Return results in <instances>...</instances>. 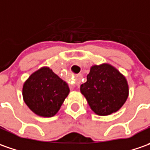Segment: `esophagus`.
Returning <instances> with one entry per match:
<instances>
[{"label": "esophagus", "instance_id": "obj_1", "mask_svg": "<svg viewBox=\"0 0 150 150\" xmlns=\"http://www.w3.org/2000/svg\"><path fill=\"white\" fill-rule=\"evenodd\" d=\"M81 78H82V75H78L77 77H76V85H79L80 83V80H81Z\"/></svg>", "mask_w": 150, "mask_h": 150}]
</instances>
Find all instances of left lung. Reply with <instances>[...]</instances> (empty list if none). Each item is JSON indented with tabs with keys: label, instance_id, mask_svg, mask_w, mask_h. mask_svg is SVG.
I'll use <instances>...</instances> for the list:
<instances>
[{
	"label": "left lung",
	"instance_id": "left-lung-1",
	"mask_svg": "<svg viewBox=\"0 0 150 150\" xmlns=\"http://www.w3.org/2000/svg\"><path fill=\"white\" fill-rule=\"evenodd\" d=\"M92 110L98 115H110L119 110L129 96L126 78L108 63L91 67L87 81L80 85Z\"/></svg>",
	"mask_w": 150,
	"mask_h": 150
}]
</instances>
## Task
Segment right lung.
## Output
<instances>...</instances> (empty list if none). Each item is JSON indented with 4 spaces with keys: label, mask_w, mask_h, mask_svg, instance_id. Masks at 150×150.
Here are the masks:
<instances>
[{
    "label": "right lung",
    "mask_w": 150,
    "mask_h": 150,
    "mask_svg": "<svg viewBox=\"0 0 150 150\" xmlns=\"http://www.w3.org/2000/svg\"><path fill=\"white\" fill-rule=\"evenodd\" d=\"M69 93L68 85L47 66L32 73L22 88L25 103L33 113L41 117L55 115Z\"/></svg>",
    "instance_id": "obj_1"
}]
</instances>
